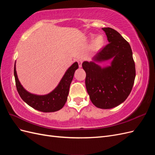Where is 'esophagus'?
<instances>
[{
	"label": "esophagus",
	"instance_id": "34e87169",
	"mask_svg": "<svg viewBox=\"0 0 155 155\" xmlns=\"http://www.w3.org/2000/svg\"><path fill=\"white\" fill-rule=\"evenodd\" d=\"M78 63L79 64V68H81L82 67V63H83V61L81 59H79L78 61Z\"/></svg>",
	"mask_w": 155,
	"mask_h": 155
}]
</instances>
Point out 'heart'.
I'll list each match as a JSON object with an SVG mask.
<instances>
[{
    "instance_id": "obj_1",
    "label": "heart",
    "mask_w": 155,
    "mask_h": 155,
    "mask_svg": "<svg viewBox=\"0 0 155 155\" xmlns=\"http://www.w3.org/2000/svg\"><path fill=\"white\" fill-rule=\"evenodd\" d=\"M94 35L89 36V39H92ZM105 45V38L103 35H98L92 40L91 44V50L92 51H99Z\"/></svg>"
}]
</instances>
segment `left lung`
<instances>
[{
  "label": "left lung",
  "mask_w": 155,
  "mask_h": 155,
  "mask_svg": "<svg viewBox=\"0 0 155 155\" xmlns=\"http://www.w3.org/2000/svg\"><path fill=\"white\" fill-rule=\"evenodd\" d=\"M108 44L91 61L82 64L86 72L85 85L92 104L109 109L120 105L132 90L136 76L135 64L130 46L124 37L110 28H103ZM110 60L109 65L100 63Z\"/></svg>",
  "instance_id": "left-lung-1"
}]
</instances>
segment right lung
Segmentation results:
<instances>
[{
  "mask_svg": "<svg viewBox=\"0 0 155 155\" xmlns=\"http://www.w3.org/2000/svg\"><path fill=\"white\" fill-rule=\"evenodd\" d=\"M78 63H74L65 72L58 86L47 94L37 95L27 91L18 80L16 71V65L14 66L17 90L22 100L34 108L43 112H52L61 109L67 100L70 84L74 78L75 71L78 68Z\"/></svg>",
  "mask_w": 155,
  "mask_h": 155,
  "instance_id": "right-lung-1",
  "label": "right lung"
}]
</instances>
